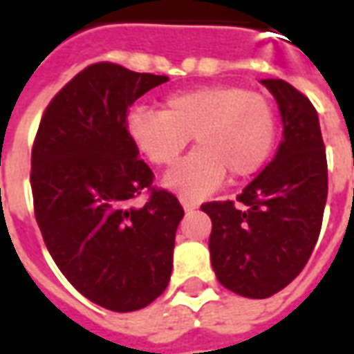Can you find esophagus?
<instances>
[{"mask_svg":"<svg viewBox=\"0 0 354 354\" xmlns=\"http://www.w3.org/2000/svg\"><path fill=\"white\" fill-rule=\"evenodd\" d=\"M180 203H182V207H184V210H195V208L199 207V205H197V203H195V201L184 199V197H182V199H180Z\"/></svg>","mask_w":354,"mask_h":354,"instance_id":"obj_1","label":"esophagus"}]
</instances>
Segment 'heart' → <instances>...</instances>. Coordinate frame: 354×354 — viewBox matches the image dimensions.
<instances>
[{
  "instance_id": "1",
  "label": "heart",
  "mask_w": 354,
  "mask_h": 354,
  "mask_svg": "<svg viewBox=\"0 0 354 354\" xmlns=\"http://www.w3.org/2000/svg\"><path fill=\"white\" fill-rule=\"evenodd\" d=\"M129 138L155 167H169L185 146L197 149L162 176L185 199H201L230 176L243 180L263 167L277 138V115L266 94L237 85H203L170 94L162 111L132 109Z\"/></svg>"
}]
</instances>
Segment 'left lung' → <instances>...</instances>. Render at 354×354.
I'll return each mask as SVG.
<instances>
[{"mask_svg":"<svg viewBox=\"0 0 354 354\" xmlns=\"http://www.w3.org/2000/svg\"><path fill=\"white\" fill-rule=\"evenodd\" d=\"M279 104L282 142L273 161L233 201L205 203L218 281L239 296L263 299L301 273L319 239L328 167L317 109L282 80H261Z\"/></svg>","mask_w":354,"mask_h":354,"instance_id":"1","label":"left lung"}]
</instances>
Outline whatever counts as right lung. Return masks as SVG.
I'll list each match as a JSON object with an SVG mask.
<instances>
[{"mask_svg": "<svg viewBox=\"0 0 354 354\" xmlns=\"http://www.w3.org/2000/svg\"><path fill=\"white\" fill-rule=\"evenodd\" d=\"M169 81L111 62L85 68L50 100L32 149L35 220L53 260L93 304L117 313L142 309L169 286L184 208L151 187L127 111Z\"/></svg>", "mask_w": 354, "mask_h": 354, "instance_id": "obj_1", "label": "right lung"}]
</instances>
